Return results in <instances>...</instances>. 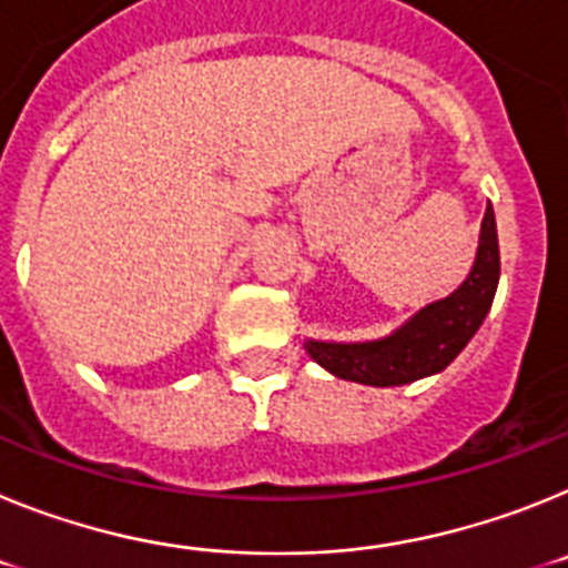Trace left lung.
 Listing matches in <instances>:
<instances>
[{"label":"left lung","instance_id":"8db88e82","mask_svg":"<svg viewBox=\"0 0 568 568\" xmlns=\"http://www.w3.org/2000/svg\"><path fill=\"white\" fill-rule=\"evenodd\" d=\"M500 278L495 210L480 222L478 253L469 275L446 298L420 307L398 329L373 341H304V349L329 375L366 386H400L444 373L484 324Z\"/></svg>","mask_w":568,"mask_h":568}]
</instances>
